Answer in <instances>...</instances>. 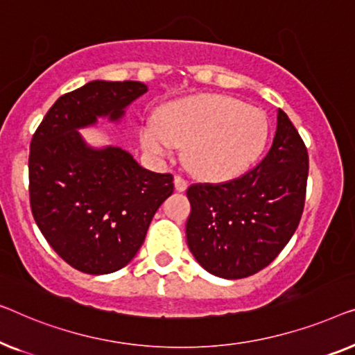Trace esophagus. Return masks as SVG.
<instances>
[{
	"instance_id": "esophagus-1",
	"label": "esophagus",
	"mask_w": 355,
	"mask_h": 355,
	"mask_svg": "<svg viewBox=\"0 0 355 355\" xmlns=\"http://www.w3.org/2000/svg\"><path fill=\"white\" fill-rule=\"evenodd\" d=\"M173 184H175V189L180 193L187 191V188H188V182L180 175H175V178H173Z\"/></svg>"
}]
</instances>
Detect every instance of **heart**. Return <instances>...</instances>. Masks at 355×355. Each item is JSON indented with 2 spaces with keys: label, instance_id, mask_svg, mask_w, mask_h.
<instances>
[{
  "label": "heart",
  "instance_id": "heart-1",
  "mask_svg": "<svg viewBox=\"0 0 355 355\" xmlns=\"http://www.w3.org/2000/svg\"><path fill=\"white\" fill-rule=\"evenodd\" d=\"M268 121L261 109L222 94H196L167 104L157 122H148L139 138L144 149L167 157L187 146L184 162L194 175L230 180L261 156Z\"/></svg>",
  "mask_w": 355,
  "mask_h": 355
}]
</instances>
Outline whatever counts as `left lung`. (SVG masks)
I'll return each mask as SVG.
<instances>
[{"mask_svg":"<svg viewBox=\"0 0 355 355\" xmlns=\"http://www.w3.org/2000/svg\"><path fill=\"white\" fill-rule=\"evenodd\" d=\"M307 175L306 144L278 109L275 138L257 167L225 183L188 188L187 243L199 266L227 279L267 267L299 225Z\"/></svg>","mask_w":355,"mask_h":355,"instance_id":"obj_1","label":"left lung"}]
</instances>
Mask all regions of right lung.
<instances>
[{
  "instance_id": "1",
  "label": "right lung",
  "mask_w": 355,
  "mask_h": 355,
  "mask_svg": "<svg viewBox=\"0 0 355 355\" xmlns=\"http://www.w3.org/2000/svg\"><path fill=\"white\" fill-rule=\"evenodd\" d=\"M146 92L141 82L93 80L62 94L30 143L35 222L69 266L89 275L125 267L159 206L173 193L171 173L148 171L119 146H89L78 132L99 117L119 122Z\"/></svg>"
}]
</instances>
